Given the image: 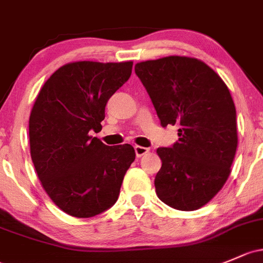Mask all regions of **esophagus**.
I'll use <instances>...</instances> for the list:
<instances>
[{
  "label": "esophagus",
  "instance_id": "obj_1",
  "mask_svg": "<svg viewBox=\"0 0 263 263\" xmlns=\"http://www.w3.org/2000/svg\"><path fill=\"white\" fill-rule=\"evenodd\" d=\"M135 153H136L137 157H141L148 153V148L143 147V146H135Z\"/></svg>",
  "mask_w": 263,
  "mask_h": 263
}]
</instances>
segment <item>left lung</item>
<instances>
[{
    "label": "left lung",
    "instance_id": "left-lung-1",
    "mask_svg": "<svg viewBox=\"0 0 263 263\" xmlns=\"http://www.w3.org/2000/svg\"><path fill=\"white\" fill-rule=\"evenodd\" d=\"M162 127L178 126L179 140L159 147L155 178L160 200L179 211H197L226 184L236 155V107L228 87L195 58L166 57L135 65Z\"/></svg>",
    "mask_w": 263,
    "mask_h": 263
}]
</instances>
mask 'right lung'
<instances>
[{
	"instance_id": "add662e5",
	"label": "right lung",
	"mask_w": 263,
	"mask_h": 263,
	"mask_svg": "<svg viewBox=\"0 0 263 263\" xmlns=\"http://www.w3.org/2000/svg\"><path fill=\"white\" fill-rule=\"evenodd\" d=\"M132 62H76L60 66L40 89L29 121L30 154L46 194L66 214L90 218L117 201L135 161L128 143L92 136L104 109L128 81Z\"/></svg>"
}]
</instances>
